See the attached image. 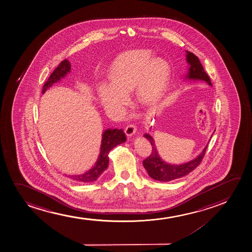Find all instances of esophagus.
Returning <instances> with one entry per match:
<instances>
[{
  "label": "esophagus",
  "instance_id": "esophagus-1",
  "mask_svg": "<svg viewBox=\"0 0 252 252\" xmlns=\"http://www.w3.org/2000/svg\"><path fill=\"white\" fill-rule=\"evenodd\" d=\"M136 132V128L134 125H129L126 127L125 128V133L126 134L127 136H131L135 135Z\"/></svg>",
  "mask_w": 252,
  "mask_h": 252
}]
</instances>
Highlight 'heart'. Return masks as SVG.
Instances as JSON below:
<instances>
[{
  "mask_svg": "<svg viewBox=\"0 0 252 252\" xmlns=\"http://www.w3.org/2000/svg\"><path fill=\"white\" fill-rule=\"evenodd\" d=\"M171 76L169 63L162 58H154L151 51L143 49L126 51L110 65L108 75L110 83L98 85V100L108 111H118L127 101L126 93L133 89L137 103L151 106L165 94Z\"/></svg>",
  "mask_w": 252,
  "mask_h": 252,
  "instance_id": "heart-1",
  "label": "heart"
}]
</instances>
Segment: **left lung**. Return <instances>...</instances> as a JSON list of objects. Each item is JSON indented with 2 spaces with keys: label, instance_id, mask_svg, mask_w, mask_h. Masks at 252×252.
Wrapping results in <instances>:
<instances>
[{
  "label": "left lung",
  "instance_id": "1",
  "mask_svg": "<svg viewBox=\"0 0 252 252\" xmlns=\"http://www.w3.org/2000/svg\"><path fill=\"white\" fill-rule=\"evenodd\" d=\"M186 53H187L186 60L189 67H188L187 74L183 77L184 79L190 81H203L208 85L212 86L210 78L204 71L198 57H195L194 54L189 51H186ZM143 136L149 141L152 145L151 154L142 162L144 168L152 179H154L155 181L167 182V181H174L186 176L200 164L202 158L204 156L205 152L207 150V144L213 135L211 136L207 145L197 157H195L194 159L190 161H188L187 163H180V164L167 163L164 160L162 159V158L160 157L159 154L158 152L154 137L148 133L144 134Z\"/></svg>",
  "mask_w": 252,
  "mask_h": 252
}]
</instances>
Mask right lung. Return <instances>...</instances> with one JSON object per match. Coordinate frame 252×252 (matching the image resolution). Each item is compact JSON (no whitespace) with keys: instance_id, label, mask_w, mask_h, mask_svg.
Masks as SVG:
<instances>
[{"instance_id":"right-lung-1","label":"right lung","mask_w":252,"mask_h":252,"mask_svg":"<svg viewBox=\"0 0 252 252\" xmlns=\"http://www.w3.org/2000/svg\"><path fill=\"white\" fill-rule=\"evenodd\" d=\"M71 71V63L67 60L61 63L55 71L51 73L49 79L46 81L43 87L42 93L45 94L47 89H50L54 83H58L65 77ZM126 141V136L122 129H106L102 133L101 140L100 153L98 154V159L95 162L94 165L88 171L82 175H68L73 181L78 182H94L100 176L109 165V153L116 146L122 144ZM67 176V175H65Z\"/></svg>"}]
</instances>
